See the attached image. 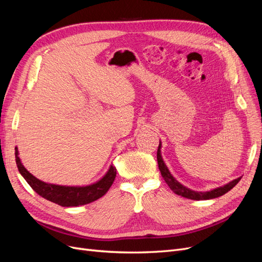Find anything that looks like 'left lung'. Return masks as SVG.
Masks as SVG:
<instances>
[{
	"label": "left lung",
	"instance_id": "1",
	"mask_svg": "<svg viewBox=\"0 0 262 262\" xmlns=\"http://www.w3.org/2000/svg\"><path fill=\"white\" fill-rule=\"evenodd\" d=\"M162 142L160 141V145H158V149H157V163H158V168L161 170L162 176L164 178V180L166 181V184L168 185V187L172 190L173 192L178 195H181L184 198H187V199H191V200H210V199H215V198H219L221 195L225 194L226 192H228L233 187H235L238 181L241 180L242 177L236 178L232 181H229L228 184L221 186L219 188L212 189L210 191H194V190L189 189L187 187H185L184 185H181L179 181L176 180V178L173 177L169 169L166 166L163 157H162Z\"/></svg>",
	"mask_w": 262,
	"mask_h": 262
}]
</instances>
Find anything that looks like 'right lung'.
<instances>
[{
  "instance_id": "right-lung-1",
  "label": "right lung",
  "mask_w": 262,
  "mask_h": 262,
  "mask_svg": "<svg viewBox=\"0 0 262 262\" xmlns=\"http://www.w3.org/2000/svg\"><path fill=\"white\" fill-rule=\"evenodd\" d=\"M18 149L15 148V158H16L17 168L20 175L27 181V184L35 191L45 199L53 203H57L61 207H78V205L89 204L104 195L109 188L112 187L116 178L117 170L114 165H110L107 172L99 180L87 186H61L48 184L40 179L36 178L30 173L25 166L23 165L18 156Z\"/></svg>"
}]
</instances>
